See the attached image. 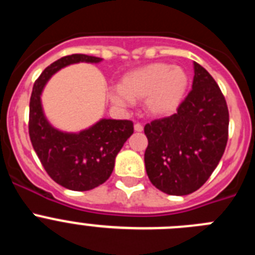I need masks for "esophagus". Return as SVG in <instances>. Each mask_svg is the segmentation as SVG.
Returning a JSON list of instances; mask_svg holds the SVG:
<instances>
[{
	"label": "esophagus",
	"mask_w": 255,
	"mask_h": 255,
	"mask_svg": "<svg viewBox=\"0 0 255 255\" xmlns=\"http://www.w3.org/2000/svg\"><path fill=\"white\" fill-rule=\"evenodd\" d=\"M134 130L136 132H141V131H143V125H141V124H139V123H136L134 125Z\"/></svg>",
	"instance_id": "esophagus-1"
}]
</instances>
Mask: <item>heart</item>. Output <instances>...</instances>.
Segmentation results:
<instances>
[{
    "mask_svg": "<svg viewBox=\"0 0 255 255\" xmlns=\"http://www.w3.org/2000/svg\"><path fill=\"white\" fill-rule=\"evenodd\" d=\"M189 84L190 78L182 67L155 62L126 73L108 98L117 107L144 101L150 116L167 117L176 114L185 101Z\"/></svg>",
    "mask_w": 255,
    "mask_h": 255,
    "instance_id": "heart-1",
    "label": "heart"
}]
</instances>
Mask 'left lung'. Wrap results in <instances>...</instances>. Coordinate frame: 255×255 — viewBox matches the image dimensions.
Returning <instances> with one entry per match:
<instances>
[{"label": "left lung", "instance_id": "left-lung-1", "mask_svg": "<svg viewBox=\"0 0 255 255\" xmlns=\"http://www.w3.org/2000/svg\"><path fill=\"white\" fill-rule=\"evenodd\" d=\"M144 153L150 182L168 195H188L208 180L224 154L229 110L211 74L194 62L193 89L177 114L147 124Z\"/></svg>", "mask_w": 255, "mask_h": 255}]
</instances>
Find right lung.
I'll return each instance as SVG.
<instances>
[{
  "label": "right lung",
  "instance_id": "add662e5",
  "mask_svg": "<svg viewBox=\"0 0 255 255\" xmlns=\"http://www.w3.org/2000/svg\"><path fill=\"white\" fill-rule=\"evenodd\" d=\"M103 58L88 55L65 56L55 61L34 83L29 105V135L38 158L58 185L75 191L100 186L111 176L115 159L134 132L129 120L101 119L80 131H62L52 125L42 106V93L49 79L64 67Z\"/></svg>",
  "mask_w": 255,
  "mask_h": 255
}]
</instances>
